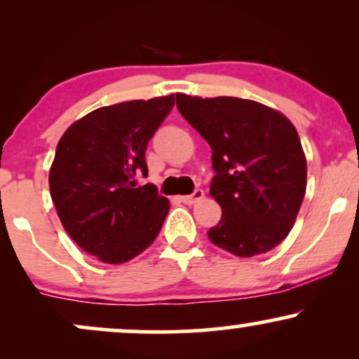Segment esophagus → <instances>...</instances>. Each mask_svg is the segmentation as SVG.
Instances as JSON below:
<instances>
[{
    "mask_svg": "<svg viewBox=\"0 0 359 359\" xmlns=\"http://www.w3.org/2000/svg\"><path fill=\"white\" fill-rule=\"evenodd\" d=\"M180 199H182L184 204L192 205V204L199 203V201L204 199V191H203V189H196V191H194L191 196H182Z\"/></svg>",
    "mask_w": 359,
    "mask_h": 359,
    "instance_id": "obj_1",
    "label": "esophagus"
}]
</instances>
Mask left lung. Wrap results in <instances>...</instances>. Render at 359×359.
Listing matches in <instances>:
<instances>
[{"label":"left lung","mask_w":359,"mask_h":359,"mask_svg":"<svg viewBox=\"0 0 359 359\" xmlns=\"http://www.w3.org/2000/svg\"><path fill=\"white\" fill-rule=\"evenodd\" d=\"M175 97L212 150L209 194L222 216L209 240L243 258L273 250L290 233L306 196L307 162L295 126L257 101Z\"/></svg>","instance_id":"obj_1"}]
</instances>
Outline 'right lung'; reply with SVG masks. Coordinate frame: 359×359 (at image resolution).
<instances>
[{
  "mask_svg": "<svg viewBox=\"0 0 359 359\" xmlns=\"http://www.w3.org/2000/svg\"><path fill=\"white\" fill-rule=\"evenodd\" d=\"M175 96L102 106L62 135L48 174L62 226L86 253L125 263L155 241L170 209L147 177V145Z\"/></svg>",
  "mask_w": 359,
  "mask_h": 359,
  "instance_id": "1",
  "label": "right lung"
}]
</instances>
